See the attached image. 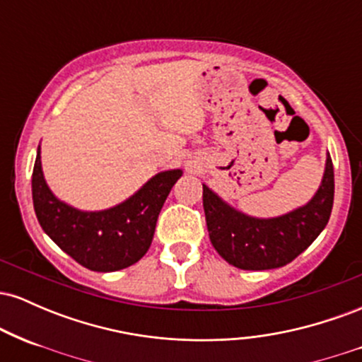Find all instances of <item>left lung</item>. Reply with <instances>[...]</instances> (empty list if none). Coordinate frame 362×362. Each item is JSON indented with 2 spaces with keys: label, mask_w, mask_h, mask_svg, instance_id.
<instances>
[{
  "label": "left lung",
  "mask_w": 362,
  "mask_h": 362,
  "mask_svg": "<svg viewBox=\"0 0 362 362\" xmlns=\"http://www.w3.org/2000/svg\"><path fill=\"white\" fill-rule=\"evenodd\" d=\"M207 231L216 252L243 271H269L289 264L317 240L334 206V167L327 153L322 184L305 206L276 218H255L228 204L202 184Z\"/></svg>",
  "instance_id": "left-lung-1"
}]
</instances>
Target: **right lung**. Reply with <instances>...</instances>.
<instances>
[{
  "instance_id": "add662e5",
  "label": "right lung",
  "mask_w": 362,
  "mask_h": 362,
  "mask_svg": "<svg viewBox=\"0 0 362 362\" xmlns=\"http://www.w3.org/2000/svg\"><path fill=\"white\" fill-rule=\"evenodd\" d=\"M182 173L180 168L165 170L109 209L81 211L49 189L39 144L32 173L34 209L45 235L83 267L95 272L120 271L148 252L158 214Z\"/></svg>"
}]
</instances>
